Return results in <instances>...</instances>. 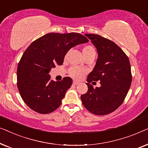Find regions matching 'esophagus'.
<instances>
[{"label":"esophagus","mask_w":148,"mask_h":148,"mask_svg":"<svg viewBox=\"0 0 148 148\" xmlns=\"http://www.w3.org/2000/svg\"><path fill=\"white\" fill-rule=\"evenodd\" d=\"M73 84L74 85H79V83L77 82H75V81H74V82H73Z\"/></svg>","instance_id":"34e87169"}]
</instances>
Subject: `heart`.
<instances>
[{"mask_svg":"<svg viewBox=\"0 0 148 148\" xmlns=\"http://www.w3.org/2000/svg\"><path fill=\"white\" fill-rule=\"evenodd\" d=\"M82 54L84 58L88 56L96 55V49L92 45H85L82 48ZM87 70L85 69L77 67V66H72L69 70V75L75 79H81L86 75Z\"/></svg>","mask_w":148,"mask_h":148,"instance_id":"b5f03b06","label":"heart"}]
</instances>
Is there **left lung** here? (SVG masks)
Segmentation results:
<instances>
[{"label":"left lung","mask_w":148,"mask_h":148,"mask_svg":"<svg viewBox=\"0 0 148 148\" xmlns=\"http://www.w3.org/2000/svg\"><path fill=\"white\" fill-rule=\"evenodd\" d=\"M96 48L98 58L89 74L86 94L81 96L85 108L96 115L116 110L125 100L132 82L128 56L114 42L97 34H86ZM93 80H100V88H92Z\"/></svg>","instance_id":"8db88e82"}]
</instances>
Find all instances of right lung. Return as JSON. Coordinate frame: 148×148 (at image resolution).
<instances>
[{
	"instance_id": "right-lung-1",
	"label": "right lung",
	"mask_w": 148,
	"mask_h": 148,
	"mask_svg": "<svg viewBox=\"0 0 148 148\" xmlns=\"http://www.w3.org/2000/svg\"><path fill=\"white\" fill-rule=\"evenodd\" d=\"M88 41L79 33H49L28 46L17 70L18 90L27 106L40 114H49L60 106L73 80L66 77L56 82L48 73L56 64H62L70 48Z\"/></svg>"
}]
</instances>
